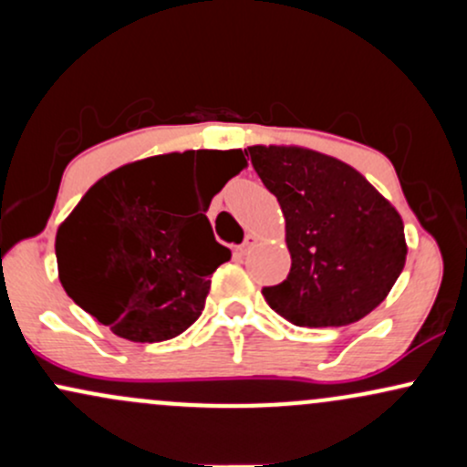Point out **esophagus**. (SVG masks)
Here are the masks:
<instances>
[{
    "label": "esophagus",
    "mask_w": 467,
    "mask_h": 467,
    "mask_svg": "<svg viewBox=\"0 0 467 467\" xmlns=\"http://www.w3.org/2000/svg\"><path fill=\"white\" fill-rule=\"evenodd\" d=\"M252 245H254V234H245V239H244V244L239 245L237 248V252L239 254H245V252H248Z\"/></svg>",
    "instance_id": "obj_1"
}]
</instances>
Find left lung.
I'll return each mask as SVG.
<instances>
[{
    "label": "left lung",
    "mask_w": 467,
    "mask_h": 467,
    "mask_svg": "<svg viewBox=\"0 0 467 467\" xmlns=\"http://www.w3.org/2000/svg\"><path fill=\"white\" fill-rule=\"evenodd\" d=\"M256 175L281 203L292 267L264 287L298 327L358 323L387 298L406 264L400 213L351 169L298 147H250Z\"/></svg>",
    "instance_id": "left-lung-1"
}]
</instances>
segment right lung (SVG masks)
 Returning <instances> with one entry per match:
<instances>
[{
    "instance_id": "obj_1",
    "label": "right lung",
    "mask_w": 467,
    "mask_h": 467,
    "mask_svg": "<svg viewBox=\"0 0 467 467\" xmlns=\"http://www.w3.org/2000/svg\"><path fill=\"white\" fill-rule=\"evenodd\" d=\"M207 171L185 213L188 171ZM245 166L244 151L155 155L111 171L83 195L57 233L61 285L116 336L162 342L200 318L211 275L230 259L203 213Z\"/></svg>"
}]
</instances>
